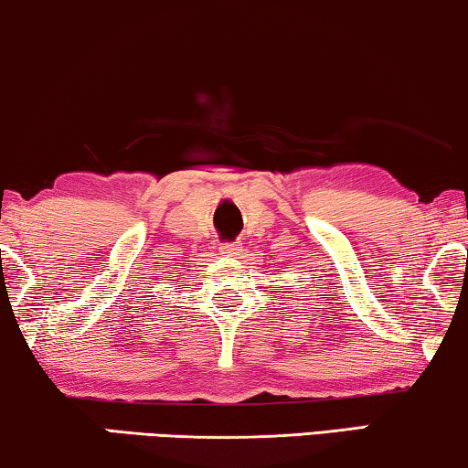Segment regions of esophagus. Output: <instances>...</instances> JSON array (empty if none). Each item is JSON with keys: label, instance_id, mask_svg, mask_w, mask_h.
I'll return each instance as SVG.
<instances>
[{"label": "esophagus", "instance_id": "esophagus-1", "mask_svg": "<svg viewBox=\"0 0 468 468\" xmlns=\"http://www.w3.org/2000/svg\"><path fill=\"white\" fill-rule=\"evenodd\" d=\"M242 250L240 242H226V245L219 247V253L221 255H228V257H236Z\"/></svg>", "mask_w": 468, "mask_h": 468}]
</instances>
